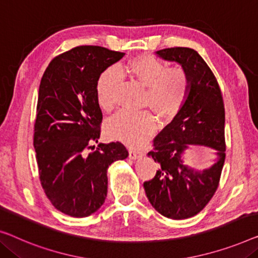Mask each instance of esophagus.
<instances>
[{"label":"esophagus","instance_id":"obj_1","mask_svg":"<svg viewBox=\"0 0 258 258\" xmlns=\"http://www.w3.org/2000/svg\"><path fill=\"white\" fill-rule=\"evenodd\" d=\"M129 157H130V159L135 160V159L140 158V157H142V155H141L138 151L133 150V149H130V150H129Z\"/></svg>","mask_w":258,"mask_h":258}]
</instances>
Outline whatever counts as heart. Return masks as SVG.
Masks as SVG:
<instances>
[{
  "instance_id": "heart-1",
  "label": "heart",
  "mask_w": 258,
  "mask_h": 258,
  "mask_svg": "<svg viewBox=\"0 0 258 258\" xmlns=\"http://www.w3.org/2000/svg\"><path fill=\"white\" fill-rule=\"evenodd\" d=\"M125 71L134 80L147 87L143 103L150 106L160 120L173 118L185 104L189 92V79L181 67H170L151 54L132 59ZM122 73L111 66L100 76L96 95L101 109L109 111L116 104ZM156 129L155 117L149 111H120L106 123V133L111 140L129 147L143 145Z\"/></svg>"
}]
</instances>
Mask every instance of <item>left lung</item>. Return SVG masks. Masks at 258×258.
<instances>
[{"label": "left lung", "instance_id": "1", "mask_svg": "<svg viewBox=\"0 0 258 258\" xmlns=\"http://www.w3.org/2000/svg\"><path fill=\"white\" fill-rule=\"evenodd\" d=\"M156 54L182 67L189 92L181 110L155 138V150L148 156L159 167L143 186L157 212L169 219H188L206 206L218 188L226 158L225 106L216 78L196 50L171 47ZM193 146L206 147L213 156L203 169L185 163Z\"/></svg>", "mask_w": 258, "mask_h": 258}]
</instances>
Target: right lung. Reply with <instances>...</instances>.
Listing matches in <instances>:
<instances>
[{
    "instance_id": "1",
    "label": "right lung",
    "mask_w": 258,
    "mask_h": 258,
    "mask_svg": "<svg viewBox=\"0 0 258 258\" xmlns=\"http://www.w3.org/2000/svg\"><path fill=\"white\" fill-rule=\"evenodd\" d=\"M125 53L101 46H78L47 66L39 85L33 147L42 186L51 204L85 218L107 197V171L128 157L120 142L98 143L102 113L96 85ZM92 148L93 152H89Z\"/></svg>"
}]
</instances>
